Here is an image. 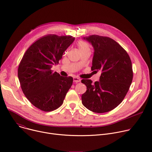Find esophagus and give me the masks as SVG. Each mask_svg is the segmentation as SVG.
Returning a JSON list of instances; mask_svg holds the SVG:
<instances>
[{
    "label": "esophagus",
    "instance_id": "34e87169",
    "mask_svg": "<svg viewBox=\"0 0 152 152\" xmlns=\"http://www.w3.org/2000/svg\"><path fill=\"white\" fill-rule=\"evenodd\" d=\"M73 82L75 83H77V82H80V79L78 78V77H73Z\"/></svg>",
    "mask_w": 152,
    "mask_h": 152
}]
</instances>
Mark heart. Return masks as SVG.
Wrapping results in <instances>:
<instances>
[{
	"mask_svg": "<svg viewBox=\"0 0 152 152\" xmlns=\"http://www.w3.org/2000/svg\"><path fill=\"white\" fill-rule=\"evenodd\" d=\"M78 46L80 50L84 49H90L88 45L83 41H79L78 42Z\"/></svg>",
	"mask_w": 152,
	"mask_h": 152,
	"instance_id": "b5f03b06",
	"label": "heart"
}]
</instances>
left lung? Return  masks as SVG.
Segmentation results:
<instances>
[{
	"mask_svg": "<svg viewBox=\"0 0 152 152\" xmlns=\"http://www.w3.org/2000/svg\"><path fill=\"white\" fill-rule=\"evenodd\" d=\"M94 48L92 70L102 71L100 81L82 79L86 91L82 95L83 105L96 113L109 112L125 97L133 79L132 62L127 52L113 39L92 35L84 37Z\"/></svg>",
	"mask_w": 152,
	"mask_h": 152,
	"instance_id": "obj_1",
	"label": "left lung"
}]
</instances>
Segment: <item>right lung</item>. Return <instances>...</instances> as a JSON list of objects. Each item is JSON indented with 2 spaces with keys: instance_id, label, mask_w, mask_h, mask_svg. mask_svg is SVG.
I'll return each instance as SVG.
<instances>
[{
  "instance_id": "1",
  "label": "right lung",
  "mask_w": 152,
  "mask_h": 152,
  "mask_svg": "<svg viewBox=\"0 0 152 152\" xmlns=\"http://www.w3.org/2000/svg\"><path fill=\"white\" fill-rule=\"evenodd\" d=\"M75 39L70 35L43 36L27 49L19 64L21 90L28 100L42 111L58 109L72 85V77L61 76L51 69L59 63Z\"/></svg>"
}]
</instances>
